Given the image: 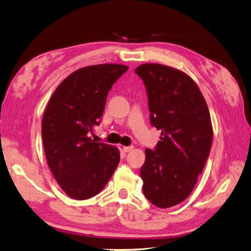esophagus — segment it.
I'll use <instances>...</instances> for the list:
<instances>
[{"instance_id": "obj_1", "label": "esophagus", "mask_w": 251, "mask_h": 251, "mask_svg": "<svg viewBox=\"0 0 251 251\" xmlns=\"http://www.w3.org/2000/svg\"><path fill=\"white\" fill-rule=\"evenodd\" d=\"M133 150V147L132 145H130V147H123V151L125 153H127V152H130V151H132Z\"/></svg>"}]
</instances>
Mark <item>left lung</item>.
Returning a JSON list of instances; mask_svg holds the SVG:
<instances>
[{
	"label": "left lung",
	"mask_w": 251,
	"mask_h": 251,
	"mask_svg": "<svg viewBox=\"0 0 251 251\" xmlns=\"http://www.w3.org/2000/svg\"><path fill=\"white\" fill-rule=\"evenodd\" d=\"M149 98L151 125L161 131L154 150H145L140 169L143 194L157 207L178 204L194 189L213 141L211 116L196 82L160 64L136 69Z\"/></svg>",
	"instance_id": "left-lung-1"
}]
</instances>
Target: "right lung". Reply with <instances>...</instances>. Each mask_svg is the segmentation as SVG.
<instances>
[{"label": "right lung", "instance_id": "right-lung-1", "mask_svg": "<svg viewBox=\"0 0 251 251\" xmlns=\"http://www.w3.org/2000/svg\"><path fill=\"white\" fill-rule=\"evenodd\" d=\"M128 69L120 64L80 68L56 87L42 122L48 166L73 199L85 200L102 190L120 162V151L90 138L109 91Z\"/></svg>", "mask_w": 251, "mask_h": 251}]
</instances>
